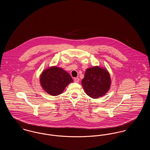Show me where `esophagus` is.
Masks as SVG:
<instances>
[{
	"label": "esophagus",
	"mask_w": 150,
	"mask_h": 150,
	"mask_svg": "<svg viewBox=\"0 0 150 150\" xmlns=\"http://www.w3.org/2000/svg\"><path fill=\"white\" fill-rule=\"evenodd\" d=\"M79 80H80V79H79V78H74V81L76 82V83H79Z\"/></svg>",
	"instance_id": "esophagus-1"
}]
</instances>
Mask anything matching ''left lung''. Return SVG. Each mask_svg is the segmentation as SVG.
<instances>
[{"label": "left lung", "instance_id": "left-lung-1", "mask_svg": "<svg viewBox=\"0 0 150 150\" xmlns=\"http://www.w3.org/2000/svg\"><path fill=\"white\" fill-rule=\"evenodd\" d=\"M111 78L106 69L94 66L86 70L82 86L88 96L96 99L106 94L111 86Z\"/></svg>", "mask_w": 150, "mask_h": 150}]
</instances>
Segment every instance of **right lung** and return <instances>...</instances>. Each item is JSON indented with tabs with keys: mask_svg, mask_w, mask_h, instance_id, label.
<instances>
[{
	"mask_svg": "<svg viewBox=\"0 0 150 150\" xmlns=\"http://www.w3.org/2000/svg\"><path fill=\"white\" fill-rule=\"evenodd\" d=\"M73 82L71 76L62 68L52 66L44 70L40 76V83L43 89L53 96L62 93L65 88Z\"/></svg>",
	"mask_w": 150,
	"mask_h": 150,
	"instance_id": "1",
	"label": "right lung"
}]
</instances>
